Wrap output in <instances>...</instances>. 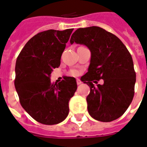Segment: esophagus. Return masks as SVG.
Wrapping results in <instances>:
<instances>
[{
  "label": "esophagus",
  "instance_id": "esophagus-1",
  "mask_svg": "<svg viewBox=\"0 0 147 147\" xmlns=\"http://www.w3.org/2000/svg\"><path fill=\"white\" fill-rule=\"evenodd\" d=\"M81 83H82V82H81V81H80L79 79H77V84H78V85H79V84H81Z\"/></svg>",
  "mask_w": 147,
  "mask_h": 147
}]
</instances>
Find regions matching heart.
Segmentation results:
<instances>
[{"label":"heart","instance_id":"obj_1","mask_svg":"<svg viewBox=\"0 0 147 147\" xmlns=\"http://www.w3.org/2000/svg\"><path fill=\"white\" fill-rule=\"evenodd\" d=\"M71 75L72 76H78V71H76V70H74V71H71Z\"/></svg>","mask_w":147,"mask_h":147}]
</instances>
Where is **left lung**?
I'll return each instance as SVG.
<instances>
[{
    "label": "left lung",
    "instance_id": "1",
    "mask_svg": "<svg viewBox=\"0 0 147 147\" xmlns=\"http://www.w3.org/2000/svg\"><path fill=\"white\" fill-rule=\"evenodd\" d=\"M84 45L91 52L88 71L81 81L90 87L87 110L93 119L111 122L120 117L131 103L136 74L132 57L117 36L99 27L78 28L70 43ZM103 79L102 85L92 82Z\"/></svg>",
    "mask_w": 147,
    "mask_h": 147
}]
</instances>
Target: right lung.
<instances>
[{
	"label": "right lung",
	"instance_id": "obj_1",
	"mask_svg": "<svg viewBox=\"0 0 147 147\" xmlns=\"http://www.w3.org/2000/svg\"><path fill=\"white\" fill-rule=\"evenodd\" d=\"M73 29L49 30L30 39L16 63L15 87L22 108L45 125L61 123L69 114V102L77 83L66 77L58 84L51 82L53 69L58 68L61 55Z\"/></svg>",
	"mask_w": 147,
	"mask_h": 147
}]
</instances>
